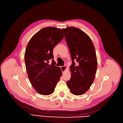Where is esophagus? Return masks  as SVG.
<instances>
[{"instance_id":"obj_1","label":"esophagus","mask_w":123,"mask_h":123,"mask_svg":"<svg viewBox=\"0 0 123 123\" xmlns=\"http://www.w3.org/2000/svg\"><path fill=\"white\" fill-rule=\"evenodd\" d=\"M61 68L62 70V73H64V72L66 71L67 69V66L65 65V66H61Z\"/></svg>"}]
</instances>
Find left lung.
<instances>
[{
    "label": "left lung",
    "instance_id": "8db88e82",
    "mask_svg": "<svg viewBox=\"0 0 123 123\" xmlns=\"http://www.w3.org/2000/svg\"><path fill=\"white\" fill-rule=\"evenodd\" d=\"M62 30L72 60L70 67L71 76L67 85L73 94L82 95L93 82L97 70L94 44L89 36L79 28L69 27Z\"/></svg>",
    "mask_w": 123,
    "mask_h": 123
}]
</instances>
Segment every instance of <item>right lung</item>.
<instances>
[{"instance_id":"1","label":"right lung","mask_w":123,"mask_h":123,"mask_svg":"<svg viewBox=\"0 0 123 123\" xmlns=\"http://www.w3.org/2000/svg\"><path fill=\"white\" fill-rule=\"evenodd\" d=\"M63 38L61 29L49 27L36 33L27 44L25 53L26 70L32 86L41 95L52 93L62 76L61 68L55 66L53 50ZM50 59L53 62L49 65Z\"/></svg>"}]
</instances>
